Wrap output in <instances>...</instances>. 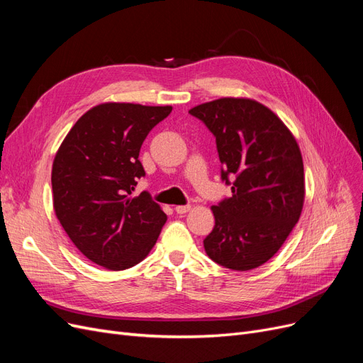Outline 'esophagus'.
<instances>
[{"instance_id":"obj_1","label":"esophagus","mask_w":363,"mask_h":363,"mask_svg":"<svg viewBox=\"0 0 363 363\" xmlns=\"http://www.w3.org/2000/svg\"><path fill=\"white\" fill-rule=\"evenodd\" d=\"M191 211V206L188 204V206H177L175 207V212H177L179 215H184V213H188Z\"/></svg>"}]
</instances>
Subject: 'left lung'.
I'll use <instances>...</instances> for the list:
<instances>
[{
	"label": "left lung",
	"instance_id": "8db88e82",
	"mask_svg": "<svg viewBox=\"0 0 363 363\" xmlns=\"http://www.w3.org/2000/svg\"><path fill=\"white\" fill-rule=\"evenodd\" d=\"M216 138L221 177L232 199L212 206L215 227L204 239L218 265L250 271L268 262L298 223L304 168L298 144L271 108L251 98L225 96L192 107Z\"/></svg>",
	"mask_w": 363,
	"mask_h": 363
}]
</instances>
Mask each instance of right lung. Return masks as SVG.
<instances>
[{
    "instance_id": "obj_1",
    "label": "right lung",
    "mask_w": 363,
    "mask_h": 363,
    "mask_svg": "<svg viewBox=\"0 0 363 363\" xmlns=\"http://www.w3.org/2000/svg\"><path fill=\"white\" fill-rule=\"evenodd\" d=\"M171 106L103 103L69 130L52 162L56 216L83 256L121 271L144 260L167 223L147 192L131 196L145 175L139 151Z\"/></svg>"
}]
</instances>
